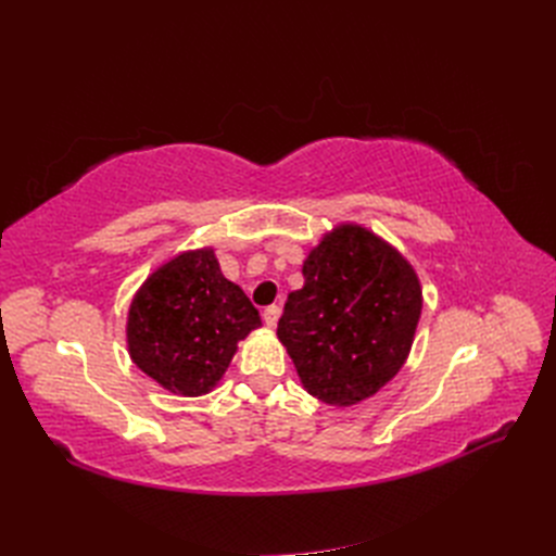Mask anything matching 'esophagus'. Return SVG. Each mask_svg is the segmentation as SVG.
<instances>
[{
	"instance_id": "1",
	"label": "esophagus",
	"mask_w": 556,
	"mask_h": 556,
	"mask_svg": "<svg viewBox=\"0 0 556 556\" xmlns=\"http://www.w3.org/2000/svg\"><path fill=\"white\" fill-rule=\"evenodd\" d=\"M262 317H264L266 327H276L278 325V317H280V306H276V304L274 306H266Z\"/></svg>"
}]
</instances>
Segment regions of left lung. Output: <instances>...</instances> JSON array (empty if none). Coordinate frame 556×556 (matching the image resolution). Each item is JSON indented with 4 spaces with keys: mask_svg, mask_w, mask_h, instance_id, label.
Here are the masks:
<instances>
[{
    "mask_svg": "<svg viewBox=\"0 0 556 556\" xmlns=\"http://www.w3.org/2000/svg\"><path fill=\"white\" fill-rule=\"evenodd\" d=\"M422 288L401 252L359 225L325 233L278 323L306 392L331 406L374 396L406 364Z\"/></svg>",
    "mask_w": 556,
    "mask_h": 556,
    "instance_id": "left-lung-1",
    "label": "left lung"
}]
</instances>
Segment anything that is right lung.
<instances>
[{
    "mask_svg": "<svg viewBox=\"0 0 556 556\" xmlns=\"http://www.w3.org/2000/svg\"><path fill=\"white\" fill-rule=\"evenodd\" d=\"M257 327V308L223 276L213 248L188 250L155 268L134 294L127 350L164 390L201 396L220 382L239 341Z\"/></svg>",
    "mask_w": 556,
    "mask_h": 556,
    "instance_id": "obj_1",
    "label": "right lung"
}]
</instances>
